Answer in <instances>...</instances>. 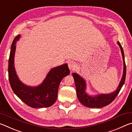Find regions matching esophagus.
Returning a JSON list of instances; mask_svg holds the SVG:
<instances>
[{
    "label": "esophagus",
    "mask_w": 132,
    "mask_h": 132,
    "mask_svg": "<svg viewBox=\"0 0 132 132\" xmlns=\"http://www.w3.org/2000/svg\"><path fill=\"white\" fill-rule=\"evenodd\" d=\"M68 66H69V68L70 69V70H74L76 69L77 64H76V63L74 61H70L68 63Z\"/></svg>",
    "instance_id": "obj_1"
}]
</instances>
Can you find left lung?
<instances>
[{"mask_svg":"<svg viewBox=\"0 0 132 132\" xmlns=\"http://www.w3.org/2000/svg\"><path fill=\"white\" fill-rule=\"evenodd\" d=\"M117 44L119 46L122 52L123 61V72L121 81H120L117 90L115 91L114 92L110 94H101L94 96V97L93 96L88 95L86 93V83L85 80L77 73H73L72 74L75 80L78 99L83 105L88 107V108H99L106 106L109 104H111L115 100V98L117 97L120 90H121L123 85L125 83V78H126V64H125V62L124 52L120 42H117Z\"/></svg>","mask_w":132,"mask_h":132,"instance_id":"obj_1","label":"left lung"}]
</instances>
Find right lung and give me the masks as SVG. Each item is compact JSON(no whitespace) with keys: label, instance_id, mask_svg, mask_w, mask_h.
Instances as JSON below:
<instances>
[{"label":"right lung","instance_id":"obj_1","mask_svg":"<svg viewBox=\"0 0 132 132\" xmlns=\"http://www.w3.org/2000/svg\"><path fill=\"white\" fill-rule=\"evenodd\" d=\"M20 35L15 37L11 46L9 59V80L13 92L28 106L34 108H46L52 106L57 100V91L61 80L70 74L66 63L52 68L44 81L36 87L28 86L19 80L14 65L15 44Z\"/></svg>","mask_w":132,"mask_h":132}]
</instances>
